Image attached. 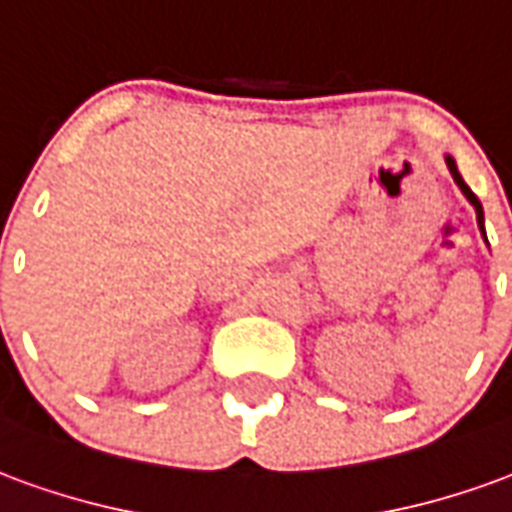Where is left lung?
Returning <instances> with one entry per match:
<instances>
[{"mask_svg": "<svg viewBox=\"0 0 512 512\" xmlns=\"http://www.w3.org/2000/svg\"><path fill=\"white\" fill-rule=\"evenodd\" d=\"M444 158H447V167H450V172H452V180H455V183L461 186V191H463V194H466V200H469L474 205V211H477V224H480V230H483V205H480V200L474 197V191L469 189L466 183H463L461 172H458V167H455V161H452V156H444ZM483 238H485V230H483Z\"/></svg>", "mask_w": 512, "mask_h": 512, "instance_id": "1", "label": "left lung"}]
</instances>
